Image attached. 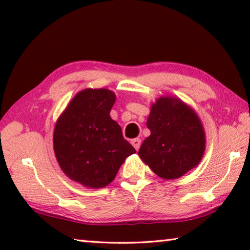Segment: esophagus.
I'll return each instance as SVG.
<instances>
[{"instance_id":"obj_1","label":"esophagus","mask_w":250,"mask_h":250,"mask_svg":"<svg viewBox=\"0 0 250 250\" xmlns=\"http://www.w3.org/2000/svg\"><path fill=\"white\" fill-rule=\"evenodd\" d=\"M131 145L134 146L135 150H139L140 149V146H141V139H133V140H131Z\"/></svg>"}]
</instances>
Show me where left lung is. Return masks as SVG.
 I'll return each mask as SVG.
<instances>
[{"mask_svg":"<svg viewBox=\"0 0 250 250\" xmlns=\"http://www.w3.org/2000/svg\"><path fill=\"white\" fill-rule=\"evenodd\" d=\"M146 126L151 134L143 141L139 156L156 175L179 179L201 162L205 133L192 108L173 97H161L152 104Z\"/></svg>","mask_w":250,"mask_h":250,"instance_id":"left-lung-1","label":"left lung"}]
</instances>
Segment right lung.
<instances>
[{"mask_svg":"<svg viewBox=\"0 0 250 250\" xmlns=\"http://www.w3.org/2000/svg\"><path fill=\"white\" fill-rule=\"evenodd\" d=\"M116 95L104 88L78 92L58 118L54 151L70 180L91 188L115 180L122 163L135 153L110 117Z\"/></svg>","mask_w":250,"mask_h":250,"instance_id":"right-lung-1","label":"right lung"}]
</instances>
